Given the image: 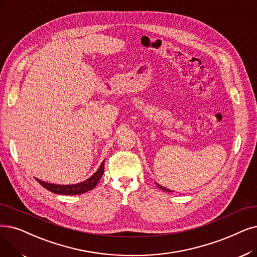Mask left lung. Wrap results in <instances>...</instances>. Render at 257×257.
<instances>
[{
    "instance_id": "8db88e82",
    "label": "left lung",
    "mask_w": 257,
    "mask_h": 257,
    "mask_svg": "<svg viewBox=\"0 0 257 257\" xmlns=\"http://www.w3.org/2000/svg\"><path fill=\"white\" fill-rule=\"evenodd\" d=\"M158 186H159V187H160V188H161V189H162V190H165V191H168V192H169V191H170V192H172V191H171V190H169V189H166V188H165V187H162V186H161V185H158Z\"/></svg>"
}]
</instances>
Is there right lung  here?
Returning <instances> with one entry per match:
<instances>
[{"mask_svg":"<svg viewBox=\"0 0 257 257\" xmlns=\"http://www.w3.org/2000/svg\"><path fill=\"white\" fill-rule=\"evenodd\" d=\"M104 174V162L99 166L98 170L90 177L88 178L87 181L80 183V184H75V185H54V184H49V183H45L42 182L40 180L37 181L39 182V184H41L44 188L47 189V190L57 193V194H64V195H75V194H82L85 193L89 190H92V189L97 185L98 181L101 180V177Z\"/></svg>","mask_w":257,"mask_h":257,"instance_id":"obj_1","label":"right lung"}]
</instances>
